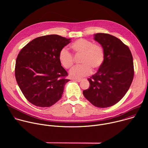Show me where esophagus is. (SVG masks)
<instances>
[{
  "instance_id": "obj_1",
  "label": "esophagus",
  "mask_w": 148,
  "mask_h": 148,
  "mask_svg": "<svg viewBox=\"0 0 148 148\" xmlns=\"http://www.w3.org/2000/svg\"><path fill=\"white\" fill-rule=\"evenodd\" d=\"M73 80L74 81H76V82H80L81 81V79H75V78L73 79Z\"/></svg>"
}]
</instances>
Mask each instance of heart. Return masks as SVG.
I'll list each match as a JSON object with an SVG mask.
<instances>
[{"label": "heart", "mask_w": 148, "mask_h": 148, "mask_svg": "<svg viewBox=\"0 0 148 148\" xmlns=\"http://www.w3.org/2000/svg\"><path fill=\"white\" fill-rule=\"evenodd\" d=\"M70 48L75 54H82L80 63L82 64L73 67L70 75L74 78H81L90 74L92 69L98 70L102 65L105 59L103 48L98 45L84 38H79L70 45ZM61 64L67 69H70L74 63L73 57L66 49H62L58 54Z\"/></svg>", "instance_id": "heart-1"}]
</instances>
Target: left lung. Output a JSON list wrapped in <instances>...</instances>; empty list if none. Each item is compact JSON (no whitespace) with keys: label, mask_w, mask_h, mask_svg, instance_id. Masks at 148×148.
<instances>
[{"label":"left lung","mask_w":148,"mask_h":148,"mask_svg":"<svg viewBox=\"0 0 148 148\" xmlns=\"http://www.w3.org/2000/svg\"><path fill=\"white\" fill-rule=\"evenodd\" d=\"M94 39L103 48L105 59L97 73L88 79L90 87L83 95L94 106L107 108L128 91L134 75L133 57L129 47L114 36L96 33Z\"/></svg>","instance_id":"1"}]
</instances>
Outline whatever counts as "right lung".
Segmentation results:
<instances>
[{"mask_svg":"<svg viewBox=\"0 0 148 148\" xmlns=\"http://www.w3.org/2000/svg\"><path fill=\"white\" fill-rule=\"evenodd\" d=\"M71 38L57 34L37 37L18 53L15 66L18 86L26 98L40 107H49L62 97L70 81L58 60L60 51Z\"/></svg>","mask_w":148,"mask_h":148,"instance_id":"obj_1","label":"right lung"}]
</instances>
